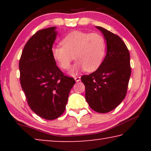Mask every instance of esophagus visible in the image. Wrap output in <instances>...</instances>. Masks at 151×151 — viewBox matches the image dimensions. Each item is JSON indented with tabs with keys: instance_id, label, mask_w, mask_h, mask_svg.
<instances>
[{
	"instance_id": "34e87169",
	"label": "esophagus",
	"mask_w": 151,
	"mask_h": 151,
	"mask_svg": "<svg viewBox=\"0 0 151 151\" xmlns=\"http://www.w3.org/2000/svg\"><path fill=\"white\" fill-rule=\"evenodd\" d=\"M75 80L76 81V82H78L81 81V76H76L75 77Z\"/></svg>"
}]
</instances>
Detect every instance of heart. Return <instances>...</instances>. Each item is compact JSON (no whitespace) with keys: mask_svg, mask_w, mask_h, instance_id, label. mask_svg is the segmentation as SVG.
I'll return each mask as SVG.
<instances>
[{"mask_svg":"<svg viewBox=\"0 0 151 151\" xmlns=\"http://www.w3.org/2000/svg\"><path fill=\"white\" fill-rule=\"evenodd\" d=\"M61 45L52 48V57L64 70L69 69L75 58L77 61L70 72L72 75L82 70H96L105 57L106 42L100 33L76 30L66 35Z\"/></svg>","mask_w":151,"mask_h":151,"instance_id":"1","label":"heart"}]
</instances>
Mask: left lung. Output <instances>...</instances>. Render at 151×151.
Instances as JSON below:
<instances>
[{
  "mask_svg": "<svg viewBox=\"0 0 151 151\" xmlns=\"http://www.w3.org/2000/svg\"><path fill=\"white\" fill-rule=\"evenodd\" d=\"M106 40L107 52L96 71L81 76L85 86V99L94 111L106 113L121 104L127 94L131 74L128 48L118 35L101 27Z\"/></svg>",
  "mask_w": 151,
  "mask_h": 151,
  "instance_id": "8db88e82",
  "label": "left lung"
}]
</instances>
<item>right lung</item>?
I'll use <instances>...</instances> for the list:
<instances>
[{"instance_id": "right-lung-1", "label": "right lung", "mask_w": 151, "mask_h": 151, "mask_svg": "<svg viewBox=\"0 0 151 151\" xmlns=\"http://www.w3.org/2000/svg\"><path fill=\"white\" fill-rule=\"evenodd\" d=\"M56 27L41 29L26 43L19 60L20 82L27 103L37 115L54 120L65 111L75 79L56 65L52 48Z\"/></svg>"}]
</instances>
